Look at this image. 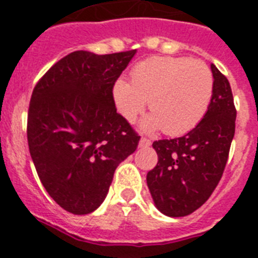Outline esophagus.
Listing matches in <instances>:
<instances>
[{
  "label": "esophagus",
  "mask_w": 258,
  "mask_h": 258,
  "mask_svg": "<svg viewBox=\"0 0 258 258\" xmlns=\"http://www.w3.org/2000/svg\"><path fill=\"white\" fill-rule=\"evenodd\" d=\"M149 146H151V140L146 138V137H142L140 141V147H149Z\"/></svg>",
  "instance_id": "34e87169"
}]
</instances>
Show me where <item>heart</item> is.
Returning <instances> with one entry per match:
<instances>
[{
  "label": "heart",
  "instance_id": "1",
  "mask_svg": "<svg viewBox=\"0 0 258 258\" xmlns=\"http://www.w3.org/2000/svg\"><path fill=\"white\" fill-rule=\"evenodd\" d=\"M213 75L199 59L152 56L137 63L131 83L118 80L113 88L116 106L132 121L143 111L146 99L152 115L143 127H163L179 136L192 131L206 116L213 95Z\"/></svg>",
  "mask_w": 258,
  "mask_h": 258
}]
</instances>
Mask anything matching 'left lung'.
Returning <instances> with one entry per match:
<instances>
[{"label":"left lung","instance_id":"left-lung-1","mask_svg":"<svg viewBox=\"0 0 258 258\" xmlns=\"http://www.w3.org/2000/svg\"><path fill=\"white\" fill-rule=\"evenodd\" d=\"M213 95L202 121L183 137L155 141L156 166L147 173V186L157 209L183 217L204 204L223 174L235 134L236 108L225 75L211 66Z\"/></svg>","mask_w":258,"mask_h":258}]
</instances>
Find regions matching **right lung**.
I'll use <instances>...</instances> for the list:
<instances>
[{"mask_svg": "<svg viewBox=\"0 0 258 258\" xmlns=\"http://www.w3.org/2000/svg\"><path fill=\"white\" fill-rule=\"evenodd\" d=\"M136 50L74 51L38 80L27 120L29 152L54 202L74 214L101 206L141 137L116 112L113 86Z\"/></svg>", "mask_w": 258, "mask_h": 258, "instance_id": "1", "label": "right lung"}]
</instances>
